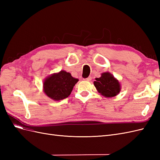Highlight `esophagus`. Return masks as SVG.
Segmentation results:
<instances>
[{
  "label": "esophagus",
  "instance_id": "esophagus-1",
  "mask_svg": "<svg viewBox=\"0 0 160 160\" xmlns=\"http://www.w3.org/2000/svg\"><path fill=\"white\" fill-rule=\"evenodd\" d=\"M85 81H90L91 80V77H88V78L85 79Z\"/></svg>",
  "mask_w": 160,
  "mask_h": 160
}]
</instances>
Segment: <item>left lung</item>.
I'll use <instances>...</instances> for the list:
<instances>
[{"label":"left lung","mask_w":160,"mask_h":160,"mask_svg":"<svg viewBox=\"0 0 160 160\" xmlns=\"http://www.w3.org/2000/svg\"><path fill=\"white\" fill-rule=\"evenodd\" d=\"M97 90L105 98H112L117 95L121 91L119 81L109 72H103L99 78L93 82Z\"/></svg>","instance_id":"obj_1"}]
</instances>
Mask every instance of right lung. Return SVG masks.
<instances>
[{
    "label": "right lung",
    "instance_id": "add662e5",
    "mask_svg": "<svg viewBox=\"0 0 160 160\" xmlns=\"http://www.w3.org/2000/svg\"><path fill=\"white\" fill-rule=\"evenodd\" d=\"M78 81L69 72L61 71L47 77L43 82V91L49 98L55 101L62 100L70 95Z\"/></svg>",
    "mask_w": 160,
    "mask_h": 160
}]
</instances>
